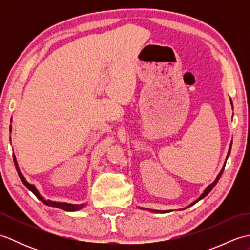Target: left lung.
<instances>
[{
    "label": "left lung",
    "instance_id": "left-lung-1",
    "mask_svg": "<svg viewBox=\"0 0 250 250\" xmlns=\"http://www.w3.org/2000/svg\"><path fill=\"white\" fill-rule=\"evenodd\" d=\"M231 104H232V101H231ZM231 147H232V143H231V145H230V149H229V153H228V157H229V155H230V151H231ZM228 157H227V159H228ZM225 167H226V163H225V166H224V167H222V169H221V171H220V173L218 174V176H217V178L215 179V182L213 183V184H211V185H209L208 186V187H207L205 190H204V192L203 193H202L201 194V196H200V198L198 199V200H196L195 202H193V203L192 204H191V205H193V204H195L196 203V202H198V201H200L201 199H203L204 198V196H206L207 194H208L209 192H210V191L211 190H213V188L215 187V186H216V184L217 183H218V180H219V178H220V176H221V174H222V172H224V169H225ZM151 211H157V213H166V211H162V210H152V209H150Z\"/></svg>",
    "mask_w": 250,
    "mask_h": 250
}]
</instances>
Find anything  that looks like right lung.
Instances as JSON below:
<instances>
[{"mask_svg":"<svg viewBox=\"0 0 250 250\" xmlns=\"http://www.w3.org/2000/svg\"><path fill=\"white\" fill-rule=\"evenodd\" d=\"M12 128V126H10ZM9 131H12V129H10ZM13 158H14V162H15V167H16V169H17L18 172V175L19 177L21 179V182L23 183V185L25 186L26 188H28L30 191H32L33 192V194L36 196L37 199H39L40 201L43 202L44 204L48 205V206H52V207H57V208H60V209H63V210H66V211H74V210H78V209H82L83 207L84 206V204H68V203H62V202H54V201H49V200H45L43 196H42L40 194L39 191H37V189L35 188L34 185H31L30 183H28L25 180V178L23 177V175L21 174L20 169L18 167V163L17 161H16V157L13 155Z\"/></svg>","mask_w":250,"mask_h":250,"instance_id":"obj_1","label":"right lung"}]
</instances>
